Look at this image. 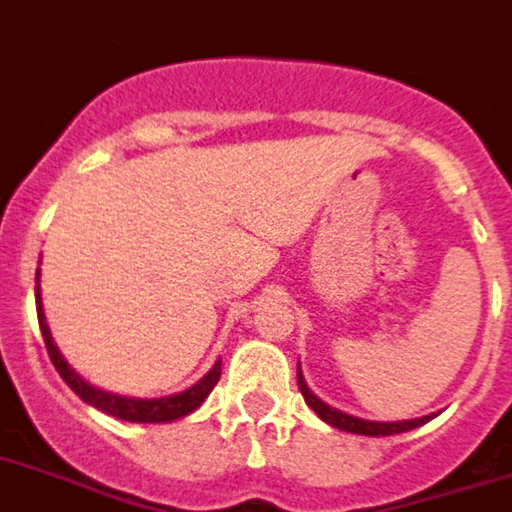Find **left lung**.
Listing matches in <instances>:
<instances>
[{
  "label": "left lung",
  "instance_id": "left-lung-1",
  "mask_svg": "<svg viewBox=\"0 0 512 512\" xmlns=\"http://www.w3.org/2000/svg\"><path fill=\"white\" fill-rule=\"evenodd\" d=\"M297 384H300V392L305 397V402L310 405V410H315L320 420H325L328 425L338 428V431H346V433H356V436H395V433H405V431H413L418 425L428 423L431 418L436 415H423V418H413V420H395V423H379V420H364V418H356V415H348L338 408H330L328 402L320 400L315 392L307 387L305 377H302V369H300V361H297Z\"/></svg>",
  "mask_w": 512,
  "mask_h": 512
}]
</instances>
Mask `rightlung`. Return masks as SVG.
<instances>
[{"label": "right lung", "mask_w": 512, "mask_h": 512, "mask_svg": "<svg viewBox=\"0 0 512 512\" xmlns=\"http://www.w3.org/2000/svg\"><path fill=\"white\" fill-rule=\"evenodd\" d=\"M40 256H43V253H40ZM35 307H38L40 333H43L45 348H48V356H51L56 372L61 374L63 382L69 384L71 390H74L81 400L87 402V405L112 415V418L128 420V423H171V420L187 418L189 413H194V410L200 408L202 402L210 397V392L215 390L217 379H220V364H223V359H217L215 364L210 366V372L202 379H197L192 387L166 397H125L117 395V392L102 390V387H94L87 379L79 377L76 369H71V364L63 359L56 341H53L48 320H45L43 297H40V269L35 271Z\"/></svg>", "instance_id": "add662e5"}]
</instances>
